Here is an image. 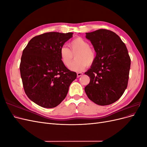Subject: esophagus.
I'll use <instances>...</instances> for the list:
<instances>
[{
	"instance_id": "1",
	"label": "esophagus",
	"mask_w": 147,
	"mask_h": 147,
	"mask_svg": "<svg viewBox=\"0 0 147 147\" xmlns=\"http://www.w3.org/2000/svg\"><path fill=\"white\" fill-rule=\"evenodd\" d=\"M83 74L82 73V72H77V77H78L82 76Z\"/></svg>"
}]
</instances>
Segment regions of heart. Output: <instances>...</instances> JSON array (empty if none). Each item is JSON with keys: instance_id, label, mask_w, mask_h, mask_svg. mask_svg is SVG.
<instances>
[{"instance_id": "1", "label": "heart", "mask_w": 147, "mask_h": 147, "mask_svg": "<svg viewBox=\"0 0 147 147\" xmlns=\"http://www.w3.org/2000/svg\"><path fill=\"white\" fill-rule=\"evenodd\" d=\"M69 46L70 50L63 47L59 51L60 59L63 64L69 67L73 58V54H76V59L71 64L69 69L75 72H81L87 65H91L94 62L96 53L93 49L90 47L89 43L82 37H77L71 41Z\"/></svg>"}]
</instances>
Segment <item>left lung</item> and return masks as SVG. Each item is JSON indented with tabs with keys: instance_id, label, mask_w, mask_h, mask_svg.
<instances>
[{
	"instance_id": "left-lung-1",
	"label": "left lung",
	"mask_w": 147,
	"mask_h": 147,
	"mask_svg": "<svg viewBox=\"0 0 147 147\" xmlns=\"http://www.w3.org/2000/svg\"><path fill=\"white\" fill-rule=\"evenodd\" d=\"M96 53L91 68L84 74L90 82L84 88L88 98L99 105L118 100L127 88L131 59L125 44L117 34L107 29L86 33Z\"/></svg>"
}]
</instances>
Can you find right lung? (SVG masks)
Listing matches in <instances>:
<instances>
[{"label": "right lung", "instance_id": "obj_1", "mask_svg": "<svg viewBox=\"0 0 147 147\" xmlns=\"http://www.w3.org/2000/svg\"><path fill=\"white\" fill-rule=\"evenodd\" d=\"M72 32H47L33 37L24 49L20 65L25 93L34 103L54 108L66 97L77 74L63 64L60 49Z\"/></svg>", "mask_w": 147, "mask_h": 147}]
</instances>
